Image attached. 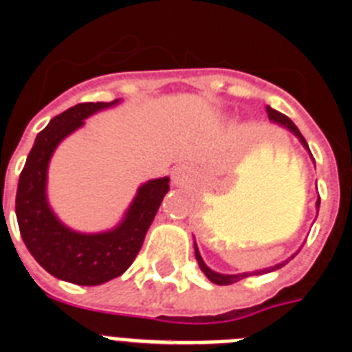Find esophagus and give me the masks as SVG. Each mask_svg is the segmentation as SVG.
I'll return each mask as SVG.
<instances>
[{"label":"esophagus","instance_id":"obj_1","mask_svg":"<svg viewBox=\"0 0 352 352\" xmlns=\"http://www.w3.org/2000/svg\"><path fill=\"white\" fill-rule=\"evenodd\" d=\"M189 179V170L186 166H180L177 168L175 173H173V182L175 184H186Z\"/></svg>","mask_w":352,"mask_h":352}]
</instances>
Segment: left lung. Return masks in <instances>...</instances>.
<instances>
[{
    "label": "left lung",
    "instance_id": "left-lung-1",
    "mask_svg": "<svg viewBox=\"0 0 352 352\" xmlns=\"http://www.w3.org/2000/svg\"><path fill=\"white\" fill-rule=\"evenodd\" d=\"M265 111H267L269 120L276 122V124L285 125L287 129L292 131V133H294L296 136H298V138L301 140V143H303V145L307 146V148H308L307 140L303 138V134L299 133V129H298V127H296V125H294V122L290 120L289 117H285V115H283V113L276 111V109L269 108V106H267V108H265ZM319 204H320V198H319V200H317V207H319ZM195 256H197L198 265H200V269H201V271H204V274H206V276L209 278L210 282L216 283V285H232V283L241 282V280H244V278H248V276H253V274L271 273V271H274V269H280V267H282V265H285V264H287V262H283V264H278V265H274V267H269V269H262V271H255V273H243V274H219V273H214V271H210V269L207 267L206 264H204V261H201V256H200V252H198L197 243H195Z\"/></svg>",
    "mask_w": 352,
    "mask_h": 352
}]
</instances>
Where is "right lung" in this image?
Returning a JSON list of instances; mask_svg holds the SVG:
<instances>
[{
    "label": "right lung",
    "instance_id": "1",
    "mask_svg": "<svg viewBox=\"0 0 352 352\" xmlns=\"http://www.w3.org/2000/svg\"><path fill=\"white\" fill-rule=\"evenodd\" d=\"M115 102L76 104L49 122L33 143L15 195V214L26 248L47 273L76 285H100L120 276L133 264L170 189L168 177L148 180L140 188L124 221L104 234L69 230L51 212L45 200V179L54 148L91 113Z\"/></svg>",
    "mask_w": 352,
    "mask_h": 352
}]
</instances>
